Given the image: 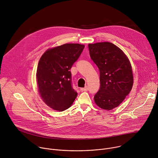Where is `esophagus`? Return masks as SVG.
I'll list each match as a JSON object with an SVG mask.
<instances>
[{"label":"esophagus","instance_id":"1","mask_svg":"<svg viewBox=\"0 0 158 158\" xmlns=\"http://www.w3.org/2000/svg\"><path fill=\"white\" fill-rule=\"evenodd\" d=\"M81 90L82 91H88V85H85L84 88H81Z\"/></svg>","mask_w":158,"mask_h":158}]
</instances>
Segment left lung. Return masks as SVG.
<instances>
[{
    "instance_id": "obj_1",
    "label": "left lung",
    "mask_w": 158,
    "mask_h": 158,
    "mask_svg": "<svg viewBox=\"0 0 158 158\" xmlns=\"http://www.w3.org/2000/svg\"><path fill=\"white\" fill-rule=\"evenodd\" d=\"M91 59L99 70L100 88L94 96L96 104L110 110L117 107L131 92L133 74L123 51L110 42L88 45Z\"/></svg>"
}]
</instances>
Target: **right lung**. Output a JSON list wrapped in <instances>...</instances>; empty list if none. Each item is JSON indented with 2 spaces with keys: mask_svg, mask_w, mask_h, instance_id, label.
<instances>
[{
  "mask_svg": "<svg viewBox=\"0 0 158 158\" xmlns=\"http://www.w3.org/2000/svg\"><path fill=\"white\" fill-rule=\"evenodd\" d=\"M84 45L67 44L47 50L40 58L36 72L38 91L46 105L64 111L73 103L77 93L73 87L70 69Z\"/></svg>",
  "mask_w": 158,
  "mask_h": 158,
  "instance_id": "obj_1",
  "label": "right lung"
}]
</instances>
